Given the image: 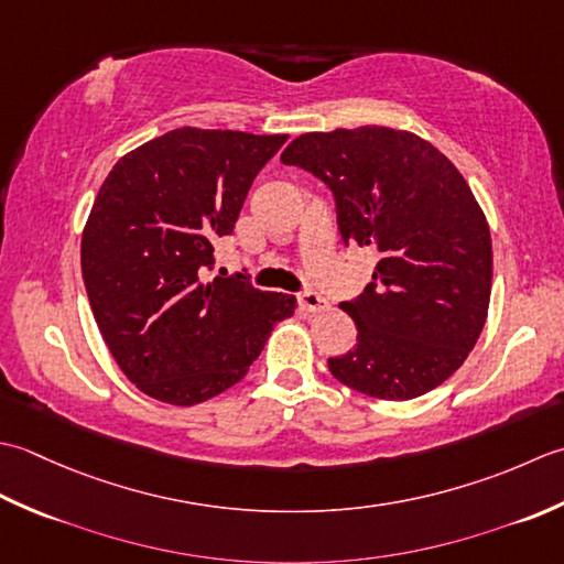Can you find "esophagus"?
<instances>
[{"instance_id": "obj_1", "label": "esophagus", "mask_w": 564, "mask_h": 564, "mask_svg": "<svg viewBox=\"0 0 564 564\" xmlns=\"http://www.w3.org/2000/svg\"><path fill=\"white\" fill-rule=\"evenodd\" d=\"M299 306H302L308 314H321L328 308V302L316 292H304V294H299Z\"/></svg>"}]
</instances>
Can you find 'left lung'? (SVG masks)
Here are the masks:
<instances>
[{"mask_svg":"<svg viewBox=\"0 0 564 564\" xmlns=\"http://www.w3.org/2000/svg\"><path fill=\"white\" fill-rule=\"evenodd\" d=\"M280 160L324 180L340 238L377 252L375 282L340 304L358 346L328 358L330 375L387 401L443 384L475 348L491 296L489 224L459 170L389 126L302 133Z\"/></svg>","mask_w":564,"mask_h":564,"instance_id":"8db88e82","label":"left lung"}]
</instances>
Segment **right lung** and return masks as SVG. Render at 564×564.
<instances>
[{"label": "right lung", "mask_w": 564, "mask_h": 564, "mask_svg": "<svg viewBox=\"0 0 564 564\" xmlns=\"http://www.w3.org/2000/svg\"><path fill=\"white\" fill-rule=\"evenodd\" d=\"M286 138L182 126L126 153L99 187L83 280L101 338L143 394L194 406L226 392L294 314L292 294L252 290L240 274L204 282L214 240L234 231Z\"/></svg>", "instance_id": "obj_1"}]
</instances>
